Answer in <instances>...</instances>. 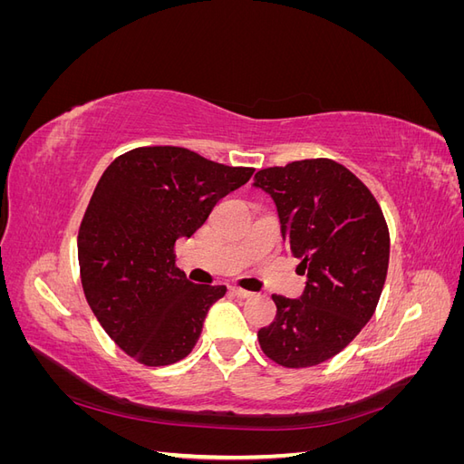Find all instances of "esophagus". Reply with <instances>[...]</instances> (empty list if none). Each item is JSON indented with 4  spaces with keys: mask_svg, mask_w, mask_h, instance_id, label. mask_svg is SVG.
<instances>
[{
    "mask_svg": "<svg viewBox=\"0 0 464 464\" xmlns=\"http://www.w3.org/2000/svg\"><path fill=\"white\" fill-rule=\"evenodd\" d=\"M230 290H232L234 296H237V298H251V296H254V294H251L249 290H244L240 286H232Z\"/></svg>",
    "mask_w": 464,
    "mask_h": 464,
    "instance_id": "1",
    "label": "esophagus"
}]
</instances>
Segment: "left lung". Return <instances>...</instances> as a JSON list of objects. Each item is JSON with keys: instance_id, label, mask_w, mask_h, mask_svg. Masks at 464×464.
Here are the masks:
<instances>
[{"instance_id": "left-lung-1", "label": "left lung", "mask_w": 464, "mask_h": 464, "mask_svg": "<svg viewBox=\"0 0 464 464\" xmlns=\"http://www.w3.org/2000/svg\"><path fill=\"white\" fill-rule=\"evenodd\" d=\"M254 179L273 198L280 232L307 275L298 300L275 294L276 317L257 339L278 366L312 368L372 319L389 266L387 222L372 191L331 159L265 168Z\"/></svg>"}]
</instances>
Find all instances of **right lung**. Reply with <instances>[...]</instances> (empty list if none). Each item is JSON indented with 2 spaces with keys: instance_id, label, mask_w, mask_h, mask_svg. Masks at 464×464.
Masks as SVG:
<instances>
[{
  "instance_id": "1",
  "label": "right lung",
  "mask_w": 464,
  "mask_h": 464,
  "mask_svg": "<svg viewBox=\"0 0 464 464\" xmlns=\"http://www.w3.org/2000/svg\"><path fill=\"white\" fill-rule=\"evenodd\" d=\"M251 174L189 149L139 147L98 179L77 236L81 283L102 329L139 363L170 366L199 341L227 286L189 283L174 246Z\"/></svg>"
}]
</instances>
